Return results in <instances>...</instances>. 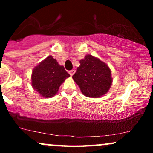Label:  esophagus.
I'll return each instance as SVG.
<instances>
[{"label":"esophagus","instance_id":"esophagus-1","mask_svg":"<svg viewBox=\"0 0 153 153\" xmlns=\"http://www.w3.org/2000/svg\"><path fill=\"white\" fill-rule=\"evenodd\" d=\"M68 73H69V74L71 75V76H73V75H74V73H75V70H71V71H70Z\"/></svg>","mask_w":153,"mask_h":153}]
</instances>
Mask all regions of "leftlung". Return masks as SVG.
Segmentation results:
<instances>
[{
	"label": "left lung",
	"mask_w": 153,
	"mask_h": 153,
	"mask_svg": "<svg viewBox=\"0 0 153 153\" xmlns=\"http://www.w3.org/2000/svg\"><path fill=\"white\" fill-rule=\"evenodd\" d=\"M80 66L73 75L82 94L98 98L106 94L112 83L111 73L106 63L88 54L80 61Z\"/></svg>",
	"instance_id": "1"
}]
</instances>
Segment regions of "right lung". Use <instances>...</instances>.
<instances>
[{"label":"right lung","mask_w":153,"mask_h":153,"mask_svg":"<svg viewBox=\"0 0 153 153\" xmlns=\"http://www.w3.org/2000/svg\"><path fill=\"white\" fill-rule=\"evenodd\" d=\"M70 75L52 56H48L34 68L31 85L42 97L51 98L57 93L61 84Z\"/></svg>","instance_id":"obj_1"}]
</instances>
